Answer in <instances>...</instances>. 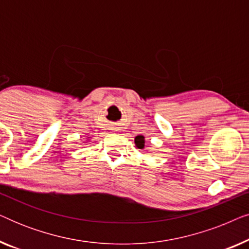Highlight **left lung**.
<instances>
[{"instance_id": "8db88e82", "label": "left lung", "mask_w": 249, "mask_h": 249, "mask_svg": "<svg viewBox=\"0 0 249 249\" xmlns=\"http://www.w3.org/2000/svg\"><path fill=\"white\" fill-rule=\"evenodd\" d=\"M135 142L138 148L141 149L144 148V137H142V136H137V137L135 138Z\"/></svg>"}]
</instances>
